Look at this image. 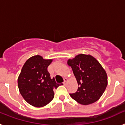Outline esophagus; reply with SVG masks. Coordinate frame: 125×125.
<instances>
[{
    "label": "esophagus",
    "mask_w": 125,
    "mask_h": 125,
    "mask_svg": "<svg viewBox=\"0 0 125 125\" xmlns=\"http://www.w3.org/2000/svg\"><path fill=\"white\" fill-rule=\"evenodd\" d=\"M68 78H64V82H63L64 85H66V84H67V83H68Z\"/></svg>",
    "instance_id": "34e87169"
}]
</instances>
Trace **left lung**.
<instances>
[{
	"instance_id": "8db88e82",
	"label": "left lung",
	"mask_w": 125,
	"mask_h": 125,
	"mask_svg": "<svg viewBox=\"0 0 125 125\" xmlns=\"http://www.w3.org/2000/svg\"><path fill=\"white\" fill-rule=\"evenodd\" d=\"M73 69L78 84L71 98L78 103L88 105L98 101L108 85L106 71L98 60L90 54H80L67 61Z\"/></svg>"
}]
</instances>
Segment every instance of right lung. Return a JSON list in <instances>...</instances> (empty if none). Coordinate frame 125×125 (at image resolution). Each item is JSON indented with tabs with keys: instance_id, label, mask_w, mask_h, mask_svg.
I'll return each instance as SVG.
<instances>
[{
	"instance_id": "1",
	"label": "right lung",
	"mask_w": 125,
	"mask_h": 125,
	"mask_svg": "<svg viewBox=\"0 0 125 125\" xmlns=\"http://www.w3.org/2000/svg\"><path fill=\"white\" fill-rule=\"evenodd\" d=\"M52 61L36 55L29 58L22 68L17 79L19 92L24 100L33 106L41 108L49 104L54 97L53 89L60 85L56 83L54 78H51L47 71Z\"/></svg>"
}]
</instances>
